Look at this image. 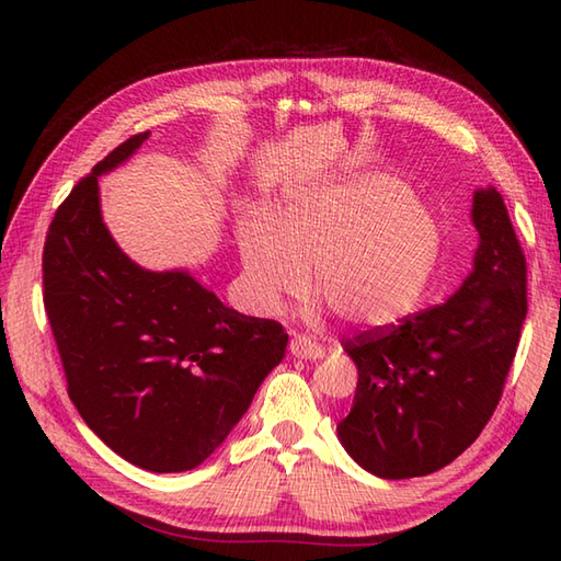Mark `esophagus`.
<instances>
[{
    "instance_id": "esophagus-1",
    "label": "esophagus",
    "mask_w": 561,
    "mask_h": 561,
    "mask_svg": "<svg viewBox=\"0 0 561 561\" xmlns=\"http://www.w3.org/2000/svg\"><path fill=\"white\" fill-rule=\"evenodd\" d=\"M289 352L296 359H306V362H316V359H323V347L320 344L306 340V337H294L289 342Z\"/></svg>"
}]
</instances>
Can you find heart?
<instances>
[{
  "instance_id": "obj_1",
  "label": "heart",
  "mask_w": 561,
  "mask_h": 561,
  "mask_svg": "<svg viewBox=\"0 0 561 561\" xmlns=\"http://www.w3.org/2000/svg\"><path fill=\"white\" fill-rule=\"evenodd\" d=\"M277 230L248 214L238 226L243 289L262 316L279 313L313 282L320 301L362 332L400 325L440 255V226L400 178L362 171L316 185L282 207Z\"/></svg>"
}]
</instances>
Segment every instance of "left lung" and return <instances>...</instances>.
Here are the masks:
<instances>
[{"label":"left lung","instance_id":"left-lung-1","mask_svg":"<svg viewBox=\"0 0 561 561\" xmlns=\"http://www.w3.org/2000/svg\"><path fill=\"white\" fill-rule=\"evenodd\" d=\"M472 270L446 304L344 342L359 368L344 450L376 478L408 480L456 460L494 414L528 313L526 257L504 197L474 190Z\"/></svg>","mask_w":561,"mask_h":561}]
</instances>
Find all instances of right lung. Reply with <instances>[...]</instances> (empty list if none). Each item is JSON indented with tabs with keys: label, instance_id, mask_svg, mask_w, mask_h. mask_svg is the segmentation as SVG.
Masks as SVG:
<instances>
[{
	"label": "right lung",
	"instance_id": "add662e5",
	"mask_svg": "<svg viewBox=\"0 0 561 561\" xmlns=\"http://www.w3.org/2000/svg\"><path fill=\"white\" fill-rule=\"evenodd\" d=\"M149 139L113 149L59 205L43 250V301L81 420L149 472L205 462L284 359L279 323L226 308L187 270L129 260L101 217L99 178Z\"/></svg>",
	"mask_w": 561,
	"mask_h": 561
}]
</instances>
